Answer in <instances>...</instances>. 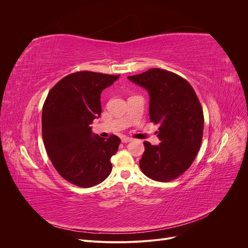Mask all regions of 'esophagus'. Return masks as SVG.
Masks as SVG:
<instances>
[{"label":"esophagus","instance_id":"34e87169","mask_svg":"<svg viewBox=\"0 0 248 248\" xmlns=\"http://www.w3.org/2000/svg\"><path fill=\"white\" fill-rule=\"evenodd\" d=\"M131 140H132V139L128 138V137H123L122 138V142H124V144H126V142H129Z\"/></svg>","mask_w":248,"mask_h":248}]
</instances>
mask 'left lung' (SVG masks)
<instances>
[{
    "mask_svg": "<svg viewBox=\"0 0 248 248\" xmlns=\"http://www.w3.org/2000/svg\"><path fill=\"white\" fill-rule=\"evenodd\" d=\"M150 97V121L159 124V145L145 141L140 160L144 174L167 182L188 169L199 152L204 130V114L190 84L178 74L159 68L128 77Z\"/></svg>",
    "mask_w": 248,
    "mask_h": 248,
    "instance_id": "left-lung-1",
    "label": "left lung"
}]
</instances>
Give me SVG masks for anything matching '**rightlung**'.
I'll return each instance as SVG.
<instances>
[{
    "instance_id": "add662e5",
    "label": "right lung",
    "mask_w": 248,
    "mask_h": 248,
    "mask_svg": "<svg viewBox=\"0 0 248 248\" xmlns=\"http://www.w3.org/2000/svg\"><path fill=\"white\" fill-rule=\"evenodd\" d=\"M119 76L80 71L52 88L42 108L44 147L57 171L79 187H92L111 171L110 157L121 142L115 134L102 139L91 124L101 115L100 94Z\"/></svg>"
}]
</instances>
